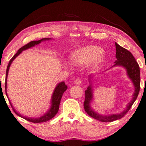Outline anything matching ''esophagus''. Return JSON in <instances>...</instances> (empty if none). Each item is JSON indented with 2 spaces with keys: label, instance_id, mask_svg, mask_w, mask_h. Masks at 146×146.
Returning a JSON list of instances; mask_svg holds the SVG:
<instances>
[{
  "label": "esophagus",
  "instance_id": "obj_1",
  "mask_svg": "<svg viewBox=\"0 0 146 146\" xmlns=\"http://www.w3.org/2000/svg\"><path fill=\"white\" fill-rule=\"evenodd\" d=\"M74 84H76V85H80V84L82 83V80L81 79H80V78H77V79H76L74 80Z\"/></svg>",
  "mask_w": 146,
  "mask_h": 146
}]
</instances>
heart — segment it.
<instances>
[{"label":"heart","instance_id":"obj_1","mask_svg":"<svg viewBox=\"0 0 146 146\" xmlns=\"http://www.w3.org/2000/svg\"><path fill=\"white\" fill-rule=\"evenodd\" d=\"M102 52L103 49L98 46H86L72 52L69 60L76 66H82L91 62L92 66L97 67L104 61L105 57Z\"/></svg>","mask_w":146,"mask_h":146}]
</instances>
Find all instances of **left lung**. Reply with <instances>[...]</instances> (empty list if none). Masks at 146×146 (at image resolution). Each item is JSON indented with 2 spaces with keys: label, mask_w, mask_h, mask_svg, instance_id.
Listing matches in <instances>:
<instances>
[{
  "label": "left lung",
  "mask_w": 146,
  "mask_h": 146,
  "mask_svg": "<svg viewBox=\"0 0 146 146\" xmlns=\"http://www.w3.org/2000/svg\"><path fill=\"white\" fill-rule=\"evenodd\" d=\"M116 46V58L115 64L111 68L115 66H122L126 69V74L128 78L132 80L133 85L134 86V92L132 95V99L128 105H126L125 109L120 113L112 114V115H100L94 111L91 107V103L93 101V88L92 85V80L94 74L89 76V82L90 86L87 90L85 91V101H84V109L89 116L94 119L99 120L101 122H109L115 121L116 120L122 119L132 107L133 103L136 101L138 96L140 88V67L136 59L133 56L132 54L126 48L122 47L119 44L115 42Z\"/></svg>",
  "instance_id": "8db88e82"
}]
</instances>
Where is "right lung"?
Returning <instances> with one entry per match:
<instances>
[{
  "label": "right lung",
  "instance_id": "right-lung-1",
  "mask_svg": "<svg viewBox=\"0 0 146 146\" xmlns=\"http://www.w3.org/2000/svg\"><path fill=\"white\" fill-rule=\"evenodd\" d=\"M50 39H51L50 38H43V39H40L39 41H33L29 42V43L26 44V45L23 46L22 47H21L20 49L18 50V52H16V54H14L13 57L10 59V60L9 61V63H8V64L7 69H6V74L5 90H6V96L8 97L6 90H7V78H8V71H9L10 65H11L12 62H13V60L21 53V52L23 51V50L28 49V48H30L31 47H34V46H35L36 45H39V44L41 43L42 41H48V40H50ZM67 88H68V87H67V86L65 84L64 82H61L60 83H58L57 85H56V88H54L53 93H52L51 99H50V107L49 109H48L43 115H42L41 117H39L37 118H31L28 117H24V116H23L21 115V114L18 113V112L16 111V109L14 108V107L12 106V104L11 103V102H10L8 97V99L10 101V103L12 107V109L14 110V111L15 112V113L17 115L23 118V119H26V120H27V121L33 122V123H40V122L48 121V120H49L50 119H52V118L56 115V113H58V109H59V105H60L61 98H62L63 94H64V92L67 90Z\"/></svg>",
  "mask_w": 146,
  "mask_h": 146
}]
</instances>
